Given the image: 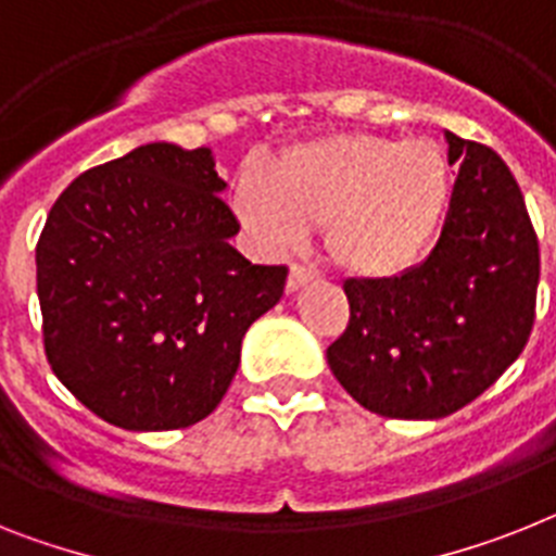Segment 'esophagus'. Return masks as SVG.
Segmentation results:
<instances>
[{
	"label": "esophagus",
	"instance_id": "esophagus-1",
	"mask_svg": "<svg viewBox=\"0 0 556 556\" xmlns=\"http://www.w3.org/2000/svg\"><path fill=\"white\" fill-rule=\"evenodd\" d=\"M316 274L314 270H307L305 265H291V274H288V291H300L302 286H307Z\"/></svg>",
	"mask_w": 556,
	"mask_h": 556
}]
</instances>
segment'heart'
Instances as JSON below:
<instances>
[{
    "label": "heart",
    "instance_id": "1",
    "mask_svg": "<svg viewBox=\"0 0 556 556\" xmlns=\"http://www.w3.org/2000/svg\"><path fill=\"white\" fill-rule=\"evenodd\" d=\"M452 191L450 157L435 141L344 132L286 149L270 177L242 169L235 212L270 254L296 249L307 228H325V249L339 268L393 279L432 251Z\"/></svg>",
    "mask_w": 556,
    "mask_h": 556
}]
</instances>
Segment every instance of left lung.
<instances>
[{
    "label": "left lung",
    "mask_w": 556,
    "mask_h": 556,
    "mask_svg": "<svg viewBox=\"0 0 556 556\" xmlns=\"http://www.w3.org/2000/svg\"><path fill=\"white\" fill-rule=\"evenodd\" d=\"M460 163L435 249L393 279H348L350 321L328 348L339 384L384 418H444L501 379L534 325L540 245L494 149L446 132Z\"/></svg>",
    "instance_id": "left-lung-1"
}]
</instances>
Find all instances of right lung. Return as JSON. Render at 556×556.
<instances>
[{
  "label": "right lung",
  "instance_id": "add662e5",
  "mask_svg": "<svg viewBox=\"0 0 556 556\" xmlns=\"http://www.w3.org/2000/svg\"><path fill=\"white\" fill-rule=\"evenodd\" d=\"M212 149L147 143L78 175L36 245L45 353L70 393L135 432L203 421L240 367L245 330L286 291L251 265Z\"/></svg>",
  "mask_w": 556,
  "mask_h": 556
}]
</instances>
